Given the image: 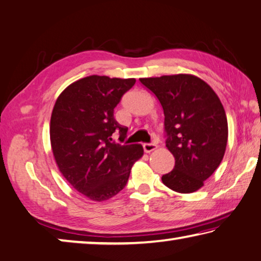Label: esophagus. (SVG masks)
Wrapping results in <instances>:
<instances>
[{"label": "esophagus", "instance_id": "34e87169", "mask_svg": "<svg viewBox=\"0 0 261 261\" xmlns=\"http://www.w3.org/2000/svg\"><path fill=\"white\" fill-rule=\"evenodd\" d=\"M143 147H144V150L146 151V153H150V151L155 150L156 147H158V146H156L155 144H148V143H146V144L143 145Z\"/></svg>", "mask_w": 261, "mask_h": 261}]
</instances>
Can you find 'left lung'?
<instances>
[{"instance_id": "8db88e82", "label": "left lung", "mask_w": 261, "mask_h": 261, "mask_svg": "<svg viewBox=\"0 0 261 261\" xmlns=\"http://www.w3.org/2000/svg\"><path fill=\"white\" fill-rule=\"evenodd\" d=\"M164 112L165 146L174 156L171 172L162 176L174 192H196L225 155L228 124L224 106L209 84L189 74L139 79Z\"/></svg>"}]
</instances>
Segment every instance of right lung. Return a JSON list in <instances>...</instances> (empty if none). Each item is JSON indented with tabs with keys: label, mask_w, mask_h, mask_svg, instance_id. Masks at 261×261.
Listing matches in <instances>:
<instances>
[{
	"label": "right lung",
	"mask_w": 261,
	"mask_h": 261,
	"mask_svg": "<svg viewBox=\"0 0 261 261\" xmlns=\"http://www.w3.org/2000/svg\"><path fill=\"white\" fill-rule=\"evenodd\" d=\"M135 79L83 77L68 85L57 99L50 121L52 153L59 171L90 200L101 202L125 187L131 168L144 154L141 145L124 141L127 127L118 124L114 108Z\"/></svg>",
	"instance_id": "1"
}]
</instances>
